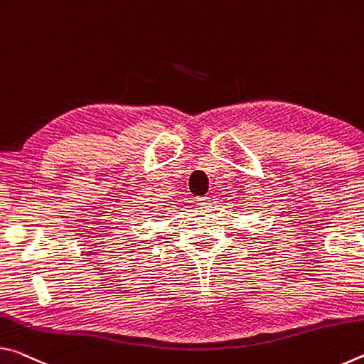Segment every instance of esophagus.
I'll list each match as a JSON object with an SVG mask.
<instances>
[{
  "label": "esophagus",
  "instance_id": "1",
  "mask_svg": "<svg viewBox=\"0 0 364 364\" xmlns=\"http://www.w3.org/2000/svg\"><path fill=\"white\" fill-rule=\"evenodd\" d=\"M195 201H196V205L201 206V208L211 206V198H210V196H198V198H196Z\"/></svg>",
  "mask_w": 364,
  "mask_h": 364
}]
</instances>
